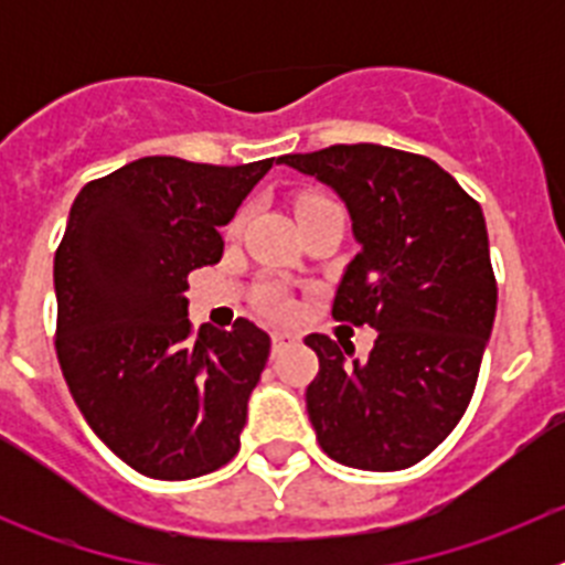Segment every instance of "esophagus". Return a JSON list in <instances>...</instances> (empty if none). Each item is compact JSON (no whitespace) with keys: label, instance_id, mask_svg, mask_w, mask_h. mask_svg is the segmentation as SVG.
Masks as SVG:
<instances>
[{"label":"esophagus","instance_id":"esophagus-1","mask_svg":"<svg viewBox=\"0 0 565 565\" xmlns=\"http://www.w3.org/2000/svg\"><path fill=\"white\" fill-rule=\"evenodd\" d=\"M297 333L291 331H274L271 333V344H274V353L286 351V348H291V344H297Z\"/></svg>","mask_w":565,"mask_h":565}]
</instances>
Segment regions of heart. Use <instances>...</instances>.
Here are the masks:
<instances>
[{
	"mask_svg": "<svg viewBox=\"0 0 565 565\" xmlns=\"http://www.w3.org/2000/svg\"><path fill=\"white\" fill-rule=\"evenodd\" d=\"M319 201H328V198H319V194H306V198H299L297 206H308V203H319ZM259 299H263V308L271 313H277V317H288V313H291V302H288L286 294L279 291V288H266Z\"/></svg>",
	"mask_w": 565,
	"mask_h": 565,
	"instance_id": "1",
	"label": "heart"
}]
</instances>
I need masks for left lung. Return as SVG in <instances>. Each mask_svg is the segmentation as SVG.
Listing matches in <instances>:
<instances>
[{
    "mask_svg": "<svg viewBox=\"0 0 565 565\" xmlns=\"http://www.w3.org/2000/svg\"><path fill=\"white\" fill-rule=\"evenodd\" d=\"M279 163L326 183L351 214L359 254L333 317L376 328L367 359L326 333L306 339L319 447L353 469L393 472L430 456L461 422L495 322L483 212L436 161L379 143H337Z\"/></svg>",
    "mask_w": 565,
    "mask_h": 565,
    "instance_id": "obj_1",
    "label": "left lung"
}]
</instances>
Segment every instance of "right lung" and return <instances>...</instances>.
I'll return each instance as SVG.
<instances>
[{"instance_id":"right-lung-1","label":"right lung","mask_w":565,"mask_h":565,"mask_svg":"<svg viewBox=\"0 0 565 565\" xmlns=\"http://www.w3.org/2000/svg\"><path fill=\"white\" fill-rule=\"evenodd\" d=\"M271 163L152 154L70 209L53 263L58 364L93 433L141 476L186 481L237 456L271 339L248 319L194 333L186 277L221 263V226Z\"/></svg>"}]
</instances>
